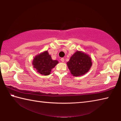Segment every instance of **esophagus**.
I'll use <instances>...</instances> for the list:
<instances>
[{
    "label": "esophagus",
    "mask_w": 121,
    "mask_h": 121,
    "mask_svg": "<svg viewBox=\"0 0 121 121\" xmlns=\"http://www.w3.org/2000/svg\"><path fill=\"white\" fill-rule=\"evenodd\" d=\"M60 60H61V61H62V62H63L65 61V59H64V58H61V59H60Z\"/></svg>",
    "instance_id": "obj_1"
}]
</instances>
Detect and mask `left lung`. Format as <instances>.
I'll use <instances>...</instances> for the list:
<instances>
[{"instance_id": "8db88e82", "label": "left lung", "mask_w": 121, "mask_h": 121, "mask_svg": "<svg viewBox=\"0 0 121 121\" xmlns=\"http://www.w3.org/2000/svg\"><path fill=\"white\" fill-rule=\"evenodd\" d=\"M67 66L73 76H81L85 74L92 65L90 56L82 51H77L67 62Z\"/></svg>"}]
</instances>
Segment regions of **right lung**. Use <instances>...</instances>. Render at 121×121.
Listing matches in <instances>:
<instances>
[{
  "mask_svg": "<svg viewBox=\"0 0 121 121\" xmlns=\"http://www.w3.org/2000/svg\"><path fill=\"white\" fill-rule=\"evenodd\" d=\"M59 63L58 60H52L48 51L37 55L32 61V65L37 72L43 75H50L52 69Z\"/></svg>",
  "mask_w": 121,
  "mask_h": 121,
  "instance_id": "right-lung-1",
  "label": "right lung"
}]
</instances>
